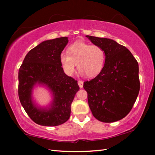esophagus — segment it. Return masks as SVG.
<instances>
[{
	"label": "esophagus",
	"instance_id": "1",
	"mask_svg": "<svg viewBox=\"0 0 155 155\" xmlns=\"http://www.w3.org/2000/svg\"><path fill=\"white\" fill-rule=\"evenodd\" d=\"M78 86H79V87H80L81 88L83 87V82L82 81H78Z\"/></svg>",
	"mask_w": 155,
	"mask_h": 155
}]
</instances>
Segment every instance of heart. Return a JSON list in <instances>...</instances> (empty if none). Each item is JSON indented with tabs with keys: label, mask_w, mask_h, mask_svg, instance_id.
<instances>
[{
	"label": "heart",
	"mask_w": 155,
	"mask_h": 155,
	"mask_svg": "<svg viewBox=\"0 0 155 155\" xmlns=\"http://www.w3.org/2000/svg\"><path fill=\"white\" fill-rule=\"evenodd\" d=\"M105 61V52L101 46L77 41L68 48V53L62 52L60 63L65 73L71 76L76 66L80 70V74L87 77L98 75L103 70Z\"/></svg>",
	"instance_id": "heart-1"
}]
</instances>
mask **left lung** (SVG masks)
<instances>
[{
    "instance_id": "left-lung-1",
    "label": "left lung",
    "mask_w": 155,
    "mask_h": 155,
    "mask_svg": "<svg viewBox=\"0 0 155 155\" xmlns=\"http://www.w3.org/2000/svg\"><path fill=\"white\" fill-rule=\"evenodd\" d=\"M105 52V61L95 78L85 81L89 107L95 118L114 122L132 109L140 89L137 60L125 46L107 38L86 35Z\"/></svg>"
}]
</instances>
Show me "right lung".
<instances>
[{"label": "right lung", "instance_id": "right-lung-1", "mask_svg": "<svg viewBox=\"0 0 155 155\" xmlns=\"http://www.w3.org/2000/svg\"><path fill=\"white\" fill-rule=\"evenodd\" d=\"M68 42L67 37L43 41L28 52L19 69L20 101L38 124L54 127L70 118L71 104L79 86L77 81L65 74L60 63V55ZM37 83L46 84L54 94L49 110L38 108L32 103L31 92Z\"/></svg>", "mask_w": 155, "mask_h": 155}]
</instances>
